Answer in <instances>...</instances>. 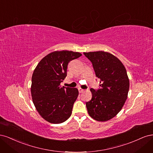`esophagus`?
<instances>
[{
	"mask_svg": "<svg viewBox=\"0 0 153 153\" xmlns=\"http://www.w3.org/2000/svg\"><path fill=\"white\" fill-rule=\"evenodd\" d=\"M78 91H79L80 93H82L83 92H84V91H85V90H84V89H82L81 87H78Z\"/></svg>",
	"mask_w": 153,
	"mask_h": 153,
	"instance_id": "1",
	"label": "esophagus"
}]
</instances>
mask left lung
<instances>
[{
	"instance_id": "obj_1",
	"label": "left lung",
	"mask_w": 153,
	"mask_h": 153,
	"mask_svg": "<svg viewBox=\"0 0 153 153\" xmlns=\"http://www.w3.org/2000/svg\"><path fill=\"white\" fill-rule=\"evenodd\" d=\"M91 61L100 89H91V100L86 103L88 114L97 121L112 119L121 110L127 100L129 81L126 69L120 60L104 51L84 52Z\"/></svg>"
}]
</instances>
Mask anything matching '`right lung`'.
Here are the masks:
<instances>
[{"label":"right lung","mask_w":153,"mask_h":153,"mask_svg":"<svg viewBox=\"0 0 153 153\" xmlns=\"http://www.w3.org/2000/svg\"><path fill=\"white\" fill-rule=\"evenodd\" d=\"M81 55L72 51H55L36 67L32 76L31 96L37 111L45 121L60 124L71 116L78 91L60 85L67 76L69 62Z\"/></svg>","instance_id":"right-lung-1"}]
</instances>
